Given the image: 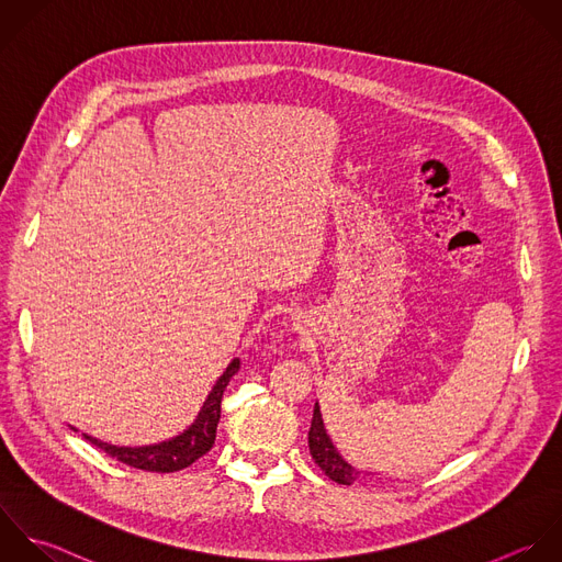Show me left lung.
<instances>
[{"label": "left lung", "mask_w": 562, "mask_h": 562, "mask_svg": "<svg viewBox=\"0 0 562 562\" xmlns=\"http://www.w3.org/2000/svg\"><path fill=\"white\" fill-rule=\"evenodd\" d=\"M308 449L311 456L315 460V464L337 484L350 486L361 477V471L350 467L339 451L335 449V445L330 442L326 429H324V420L319 414V405L315 403V412H313V423H311V431H308Z\"/></svg>", "instance_id": "left-lung-1"}]
</instances>
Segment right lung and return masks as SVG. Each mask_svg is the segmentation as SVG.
<instances>
[{"label":"right lung","instance_id":"right-lung-1","mask_svg":"<svg viewBox=\"0 0 562 562\" xmlns=\"http://www.w3.org/2000/svg\"><path fill=\"white\" fill-rule=\"evenodd\" d=\"M240 361L234 359L227 370L223 372V376L216 381V385L212 387L207 401L203 403V409L199 414V418L194 420V425L183 431L181 436L155 445V447H139V449H128V447H113V445H104L98 442L89 436H85L91 445H95L100 451H104L106 456L115 458L117 462L139 469V471H150V473H175L181 471L186 467H190L192 462H196L199 458H203L214 440H216V425L221 418V401H223V392L229 383V379L238 372Z\"/></svg>","mask_w":562,"mask_h":562}]
</instances>
